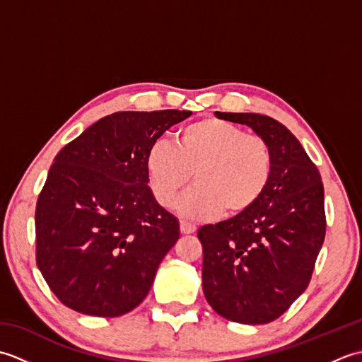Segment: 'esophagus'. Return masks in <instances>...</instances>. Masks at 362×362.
<instances>
[{
	"mask_svg": "<svg viewBox=\"0 0 362 362\" xmlns=\"http://www.w3.org/2000/svg\"><path fill=\"white\" fill-rule=\"evenodd\" d=\"M180 232L183 235H191L196 232V226L191 224V222H187V221H180Z\"/></svg>",
	"mask_w": 362,
	"mask_h": 362,
	"instance_id": "1",
	"label": "esophagus"
}]
</instances>
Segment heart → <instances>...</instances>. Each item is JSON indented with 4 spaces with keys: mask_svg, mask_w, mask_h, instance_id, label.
I'll return each instance as SVG.
<instances>
[{
    "mask_svg": "<svg viewBox=\"0 0 362 362\" xmlns=\"http://www.w3.org/2000/svg\"><path fill=\"white\" fill-rule=\"evenodd\" d=\"M146 174L153 197L173 206L193 174L194 187L180 199L179 211L191 219L221 211H249L271 182L274 156L269 143L232 122L209 118L179 129L174 146L158 141L146 156Z\"/></svg>",
    "mask_w": 362,
    "mask_h": 362,
    "instance_id": "b5f03b06",
    "label": "heart"
}]
</instances>
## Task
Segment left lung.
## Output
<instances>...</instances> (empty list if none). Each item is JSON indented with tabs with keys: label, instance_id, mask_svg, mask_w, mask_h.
I'll return each instance as SVG.
<instances>
[{
	"label": "left lung",
	"instance_id": "8db88e82",
	"mask_svg": "<svg viewBox=\"0 0 362 362\" xmlns=\"http://www.w3.org/2000/svg\"><path fill=\"white\" fill-rule=\"evenodd\" d=\"M214 115L264 138L272 149L274 171L263 197L249 211L199 228L204 294L222 317L267 324L308 288L325 240L324 183L281 122L258 113Z\"/></svg>",
	"mask_w": 362,
	"mask_h": 362
}]
</instances>
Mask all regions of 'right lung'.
<instances>
[{
	"mask_svg": "<svg viewBox=\"0 0 362 362\" xmlns=\"http://www.w3.org/2000/svg\"><path fill=\"white\" fill-rule=\"evenodd\" d=\"M189 110L117 112L68 143L35 206V259L68 308L118 317L140 305L179 240L148 185L146 156Z\"/></svg>",
	"mask_w": 362,
	"mask_h": 362,
	"instance_id": "add662e5",
	"label": "right lung"
}]
</instances>
